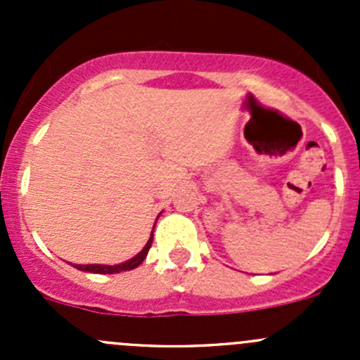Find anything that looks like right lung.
I'll list each match as a JSON object with an SVG mask.
<instances>
[{
  "label": "right lung",
  "instance_id": "1",
  "mask_svg": "<svg viewBox=\"0 0 360 360\" xmlns=\"http://www.w3.org/2000/svg\"><path fill=\"white\" fill-rule=\"evenodd\" d=\"M151 242H153V233H151L148 244L144 245V249L141 250L137 256H134L132 259L125 261V263L122 264H115V266H108V264H75V268H78V270L82 271H90V274H120V271L134 270V268L139 266V264L144 261V257L148 256V250L151 248Z\"/></svg>",
  "mask_w": 360,
  "mask_h": 360
}]
</instances>
